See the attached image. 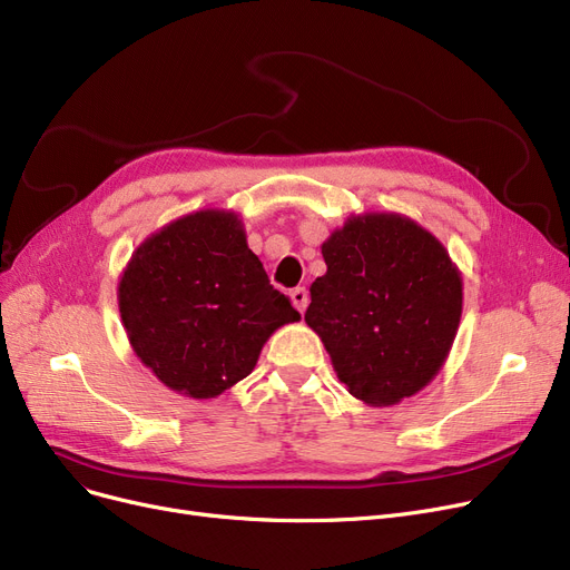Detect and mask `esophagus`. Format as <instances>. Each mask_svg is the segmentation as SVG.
<instances>
[{"label": "esophagus", "mask_w": 570, "mask_h": 570, "mask_svg": "<svg viewBox=\"0 0 570 570\" xmlns=\"http://www.w3.org/2000/svg\"><path fill=\"white\" fill-rule=\"evenodd\" d=\"M291 303H293V307L298 309L301 314L307 309V305H309V293H307V288L305 286H298V288H293L291 291Z\"/></svg>", "instance_id": "obj_1"}]
</instances>
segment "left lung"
<instances>
[{"label": "left lung", "mask_w": 570, "mask_h": 570, "mask_svg": "<svg viewBox=\"0 0 570 570\" xmlns=\"http://www.w3.org/2000/svg\"><path fill=\"white\" fill-rule=\"evenodd\" d=\"M326 275L309 286L307 326L354 399L395 405L448 358L463 307L461 272L412 218H346L324 244Z\"/></svg>", "instance_id": "1"}]
</instances>
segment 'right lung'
<instances>
[{
	"mask_svg": "<svg viewBox=\"0 0 570 570\" xmlns=\"http://www.w3.org/2000/svg\"><path fill=\"white\" fill-rule=\"evenodd\" d=\"M118 309L139 361L188 399L252 373L263 344L298 321L269 284L235 212L203 209L144 239L122 269Z\"/></svg>",
	"mask_w": 570,
	"mask_h": 570,
	"instance_id": "add662e5",
	"label": "right lung"
}]
</instances>
